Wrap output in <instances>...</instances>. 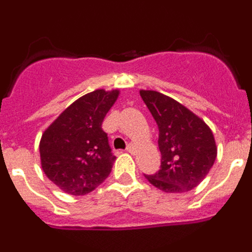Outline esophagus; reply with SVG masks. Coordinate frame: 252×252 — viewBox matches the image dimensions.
I'll use <instances>...</instances> for the list:
<instances>
[{
	"instance_id": "1",
	"label": "esophagus",
	"mask_w": 252,
	"mask_h": 252,
	"mask_svg": "<svg viewBox=\"0 0 252 252\" xmlns=\"http://www.w3.org/2000/svg\"><path fill=\"white\" fill-rule=\"evenodd\" d=\"M135 150H136V149H135V146L132 145V144H128L127 145V148H126V151H128V153H135Z\"/></svg>"
}]
</instances>
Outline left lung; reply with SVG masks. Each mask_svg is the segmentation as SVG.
Segmentation results:
<instances>
[{
  "label": "left lung",
  "instance_id": "1",
  "mask_svg": "<svg viewBox=\"0 0 252 252\" xmlns=\"http://www.w3.org/2000/svg\"><path fill=\"white\" fill-rule=\"evenodd\" d=\"M159 127L160 170L146 179L165 193L195 188L215 164L217 146L208 125L171 97L157 91H140Z\"/></svg>",
  "mask_w": 252,
  "mask_h": 252
}]
</instances>
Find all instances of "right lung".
Here are the masks:
<instances>
[{"mask_svg": "<svg viewBox=\"0 0 252 252\" xmlns=\"http://www.w3.org/2000/svg\"><path fill=\"white\" fill-rule=\"evenodd\" d=\"M119 90H95L66 107L40 140V162L46 177L72 195H84L103 183L115 162L102 122Z\"/></svg>", "mask_w": 252, "mask_h": 252, "instance_id": "right-lung-1", "label": "right lung"}]
</instances>
